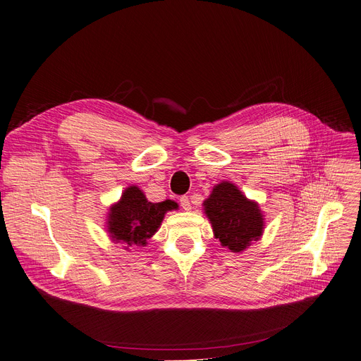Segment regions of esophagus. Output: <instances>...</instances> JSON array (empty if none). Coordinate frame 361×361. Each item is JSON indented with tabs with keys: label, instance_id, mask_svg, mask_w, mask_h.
Wrapping results in <instances>:
<instances>
[{
	"label": "esophagus",
	"instance_id": "1",
	"mask_svg": "<svg viewBox=\"0 0 361 361\" xmlns=\"http://www.w3.org/2000/svg\"><path fill=\"white\" fill-rule=\"evenodd\" d=\"M180 204H181V207H183L185 212H190V210H191L190 199L187 197V195H183V197H180Z\"/></svg>",
	"mask_w": 361,
	"mask_h": 361
}]
</instances>
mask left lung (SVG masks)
Returning a JSON list of instances; mask_svg holds the SVG:
<instances>
[{"mask_svg":"<svg viewBox=\"0 0 361 361\" xmlns=\"http://www.w3.org/2000/svg\"><path fill=\"white\" fill-rule=\"evenodd\" d=\"M203 206L214 238L228 250L242 252L264 233V214L257 203L246 199L231 181L214 185Z\"/></svg>","mask_w":361,"mask_h":361,"instance_id":"8db88e82","label":"left lung"}]
</instances>
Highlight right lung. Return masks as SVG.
<instances>
[{"label":"right lung","instance_id":"add662e5","mask_svg":"<svg viewBox=\"0 0 361 361\" xmlns=\"http://www.w3.org/2000/svg\"><path fill=\"white\" fill-rule=\"evenodd\" d=\"M176 209H178L176 202L151 203L137 185H129L121 200L109 207L108 233L115 243H123L125 249L145 246L158 231L166 213Z\"/></svg>","mask_w":361,"mask_h":361}]
</instances>
